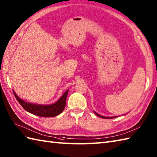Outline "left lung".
Segmentation results:
<instances>
[{
  "mask_svg": "<svg viewBox=\"0 0 157 157\" xmlns=\"http://www.w3.org/2000/svg\"><path fill=\"white\" fill-rule=\"evenodd\" d=\"M94 113H95V114H96L98 116H99V117H100V118H116V117H105V116L99 115V114H97V113H96V112H94Z\"/></svg>",
  "mask_w": 157,
  "mask_h": 157,
  "instance_id": "obj_1",
  "label": "left lung"
}]
</instances>
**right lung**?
<instances>
[{
  "mask_svg": "<svg viewBox=\"0 0 157 157\" xmlns=\"http://www.w3.org/2000/svg\"><path fill=\"white\" fill-rule=\"evenodd\" d=\"M16 99L19 101L25 110L31 114L41 116V117H54L60 114L63 112L65 107V102L68 93V90L62 96L60 99L56 103L52 105H37L34 104L28 103L22 100L20 98L17 96V94L13 92Z\"/></svg>",
  "mask_w": 157,
  "mask_h": 157,
  "instance_id": "right-lung-1",
  "label": "right lung"
}]
</instances>
